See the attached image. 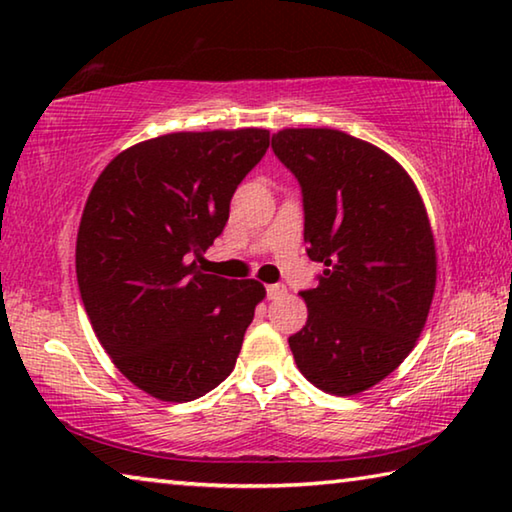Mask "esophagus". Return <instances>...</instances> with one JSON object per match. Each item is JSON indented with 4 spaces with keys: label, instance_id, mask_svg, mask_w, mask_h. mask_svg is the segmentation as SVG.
I'll return each mask as SVG.
<instances>
[{
    "label": "esophagus",
    "instance_id": "obj_1",
    "mask_svg": "<svg viewBox=\"0 0 512 512\" xmlns=\"http://www.w3.org/2000/svg\"><path fill=\"white\" fill-rule=\"evenodd\" d=\"M284 293H287V287H284V284H268V287H266V298L268 300L282 298Z\"/></svg>",
    "mask_w": 512,
    "mask_h": 512
}]
</instances>
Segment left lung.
<instances>
[{"label":"left lung","mask_w":512,"mask_h":512,"mask_svg":"<svg viewBox=\"0 0 512 512\" xmlns=\"http://www.w3.org/2000/svg\"><path fill=\"white\" fill-rule=\"evenodd\" d=\"M273 153L296 176L307 255L325 264L300 291L307 325L289 336L298 368L320 391L354 395L413 350L436 289L427 210L400 164L332 128H287Z\"/></svg>","instance_id":"8db88e82"}]
</instances>
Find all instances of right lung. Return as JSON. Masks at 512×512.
Masks as SVG:
<instances>
[{"instance_id":"obj_1","label":"right lung","mask_w":512,"mask_h":512,"mask_svg":"<svg viewBox=\"0 0 512 512\" xmlns=\"http://www.w3.org/2000/svg\"><path fill=\"white\" fill-rule=\"evenodd\" d=\"M268 131L171 133L119 153L94 183L76 239L90 323L121 375L162 402H192L235 368L257 280L198 271Z\"/></svg>"}]
</instances>
